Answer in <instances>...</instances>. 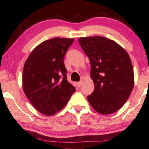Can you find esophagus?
I'll use <instances>...</instances> for the list:
<instances>
[{
  "mask_svg": "<svg viewBox=\"0 0 149 149\" xmlns=\"http://www.w3.org/2000/svg\"><path fill=\"white\" fill-rule=\"evenodd\" d=\"M81 83H82L81 81L77 82V87H80V86H81Z\"/></svg>",
  "mask_w": 149,
  "mask_h": 149,
  "instance_id": "esophagus-1",
  "label": "esophagus"
}]
</instances>
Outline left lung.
<instances>
[{
  "label": "left lung",
  "instance_id": "left-lung-1",
  "mask_svg": "<svg viewBox=\"0 0 149 149\" xmlns=\"http://www.w3.org/2000/svg\"><path fill=\"white\" fill-rule=\"evenodd\" d=\"M80 46L90 60L95 88L87 97L97 112L110 114L126 102L134 86L128 54L116 42L100 36L80 38Z\"/></svg>",
  "mask_w": 149,
  "mask_h": 149
}]
</instances>
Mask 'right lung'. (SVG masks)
Masks as SVG:
<instances>
[{"label":"right lung","instance_id":"right-lung-1","mask_svg":"<svg viewBox=\"0 0 149 149\" xmlns=\"http://www.w3.org/2000/svg\"><path fill=\"white\" fill-rule=\"evenodd\" d=\"M73 38H55L33 49L24 64V93L40 113L50 116L67 104L75 91L68 81L63 59Z\"/></svg>","mask_w":149,"mask_h":149}]
</instances>
